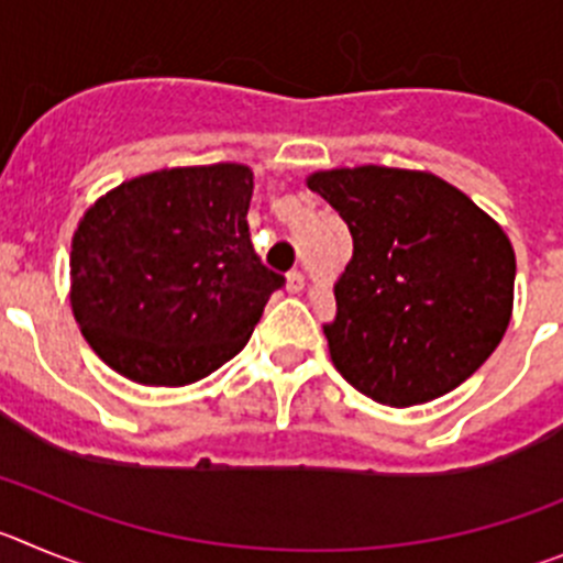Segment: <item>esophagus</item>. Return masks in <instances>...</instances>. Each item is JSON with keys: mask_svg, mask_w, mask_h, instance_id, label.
Segmentation results:
<instances>
[{"mask_svg": "<svg viewBox=\"0 0 563 563\" xmlns=\"http://www.w3.org/2000/svg\"><path fill=\"white\" fill-rule=\"evenodd\" d=\"M302 286H306V277H302V272H288V277H286V291L288 294H300L302 291Z\"/></svg>", "mask_w": 563, "mask_h": 563, "instance_id": "1", "label": "esophagus"}]
</instances>
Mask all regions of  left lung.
Here are the masks:
<instances>
[{"instance_id": "left-lung-1", "label": "left lung", "mask_w": 563, "mask_h": 563, "mask_svg": "<svg viewBox=\"0 0 563 563\" xmlns=\"http://www.w3.org/2000/svg\"><path fill=\"white\" fill-rule=\"evenodd\" d=\"M306 185L353 238L325 325L344 382L401 409L474 376L514 311L516 255L503 227L427 170L358 165L317 170Z\"/></svg>"}]
</instances>
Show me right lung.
Segmentation results:
<instances>
[{
    "mask_svg": "<svg viewBox=\"0 0 563 563\" xmlns=\"http://www.w3.org/2000/svg\"><path fill=\"white\" fill-rule=\"evenodd\" d=\"M255 174L238 162L162 168L100 196L73 235L69 302L120 376L185 387L230 362L283 277L252 250Z\"/></svg>",
    "mask_w": 563,
    "mask_h": 563,
    "instance_id": "1",
    "label": "right lung"
}]
</instances>
